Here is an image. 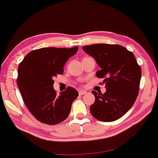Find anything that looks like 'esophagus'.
Segmentation results:
<instances>
[{
	"label": "esophagus",
	"instance_id": "esophagus-1",
	"mask_svg": "<svg viewBox=\"0 0 158 158\" xmlns=\"http://www.w3.org/2000/svg\"><path fill=\"white\" fill-rule=\"evenodd\" d=\"M86 93H87V91L85 90H80L79 91V95H80V96H81V95H83V94H85Z\"/></svg>",
	"mask_w": 158,
	"mask_h": 158
}]
</instances>
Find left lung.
Returning <instances> with one entry per match:
<instances>
[{"label": "left lung", "mask_w": 158, "mask_h": 158, "mask_svg": "<svg viewBox=\"0 0 158 158\" xmlns=\"http://www.w3.org/2000/svg\"><path fill=\"white\" fill-rule=\"evenodd\" d=\"M93 56L101 70L96 77L104 78L106 92L93 91L95 102L90 113L104 122L118 120L132 107L139 92L141 68L134 54L119 45L94 44L82 47Z\"/></svg>", "instance_id": "left-lung-1"}]
</instances>
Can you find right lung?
Segmentation results:
<instances>
[{"label": "right lung", "instance_id": "1", "mask_svg": "<svg viewBox=\"0 0 158 158\" xmlns=\"http://www.w3.org/2000/svg\"><path fill=\"white\" fill-rule=\"evenodd\" d=\"M77 51V46L42 48L28 53L19 64L17 84L26 106L40 122L57 124L69 115L78 91L68 87L58 96L53 79L63 73L64 64Z\"/></svg>", "mask_w": 158, "mask_h": 158}]
</instances>
